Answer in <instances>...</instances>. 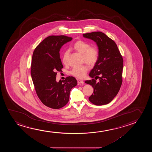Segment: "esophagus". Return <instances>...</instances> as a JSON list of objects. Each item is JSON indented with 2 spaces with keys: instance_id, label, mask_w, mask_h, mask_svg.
<instances>
[{
  "instance_id": "1",
  "label": "esophagus",
  "mask_w": 152,
  "mask_h": 152,
  "mask_svg": "<svg viewBox=\"0 0 152 152\" xmlns=\"http://www.w3.org/2000/svg\"><path fill=\"white\" fill-rule=\"evenodd\" d=\"M77 83H78V85H83V83H84V82L83 80H77Z\"/></svg>"
}]
</instances>
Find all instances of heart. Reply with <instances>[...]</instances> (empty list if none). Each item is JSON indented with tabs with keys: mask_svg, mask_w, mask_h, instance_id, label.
<instances>
[{
	"mask_svg": "<svg viewBox=\"0 0 152 152\" xmlns=\"http://www.w3.org/2000/svg\"><path fill=\"white\" fill-rule=\"evenodd\" d=\"M73 48L75 51L82 54V60L88 65L94 66L97 62L99 58V50L95 46H90L87 42L79 40L75 42ZM69 55V50L65 51L63 54L62 62L64 64H68ZM87 72V66L83 65L74 67L71 71V74L77 78L82 79L85 77Z\"/></svg>",
	"mask_w": 152,
	"mask_h": 152,
	"instance_id": "heart-1",
	"label": "heart"
}]
</instances>
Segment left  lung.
Here are the masks:
<instances>
[{"instance_id": "1", "label": "left lung", "mask_w": 152, "mask_h": 152, "mask_svg": "<svg viewBox=\"0 0 152 152\" xmlns=\"http://www.w3.org/2000/svg\"><path fill=\"white\" fill-rule=\"evenodd\" d=\"M84 37L96 42L99 58L85 83L94 88L89 100L96 105L109 103L116 96L123 82V56L113 40L101 31L83 34ZM95 79H94V78ZM99 79L97 83L95 79Z\"/></svg>"}]
</instances>
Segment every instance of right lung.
<instances>
[{"label":"right lung","instance_id":"obj_1","mask_svg":"<svg viewBox=\"0 0 152 152\" xmlns=\"http://www.w3.org/2000/svg\"><path fill=\"white\" fill-rule=\"evenodd\" d=\"M72 40L64 35L49 36L42 40L34 51L31 73L36 92L42 103L53 109L62 108L68 103L72 88L77 81L72 76L56 81L58 72L63 68L60 50Z\"/></svg>","mask_w":152,"mask_h":152}]
</instances>
